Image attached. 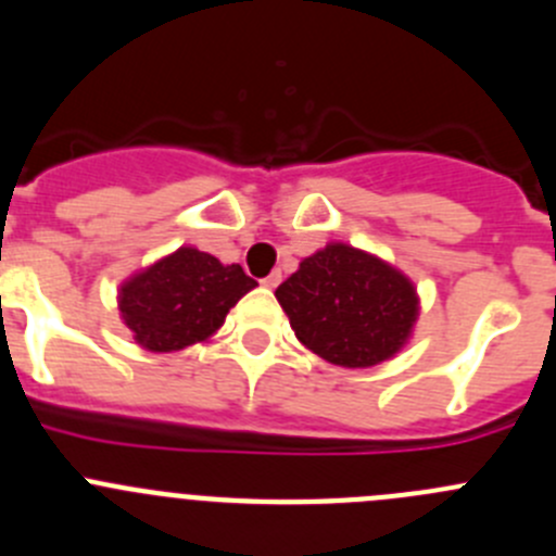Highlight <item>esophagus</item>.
I'll return each mask as SVG.
<instances>
[{"label":"esophagus","mask_w":556,"mask_h":556,"mask_svg":"<svg viewBox=\"0 0 556 556\" xmlns=\"http://www.w3.org/2000/svg\"><path fill=\"white\" fill-rule=\"evenodd\" d=\"M279 282H282V274H279V271H271L266 279H261L263 288H277Z\"/></svg>","instance_id":"34e87169"}]
</instances>
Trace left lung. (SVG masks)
<instances>
[{"mask_svg":"<svg viewBox=\"0 0 556 556\" xmlns=\"http://www.w3.org/2000/svg\"><path fill=\"white\" fill-rule=\"evenodd\" d=\"M295 337L328 364L366 369L393 358L418 317L413 282L380 257L328 244L277 288Z\"/></svg>","mask_w":556,"mask_h":556,"instance_id":"left-lung-1","label":"left lung"}]
</instances>
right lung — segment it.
Instances as JSON below:
<instances>
[{
  "label": "right lung",
  "instance_id": "obj_1",
  "mask_svg": "<svg viewBox=\"0 0 556 556\" xmlns=\"http://www.w3.org/2000/svg\"><path fill=\"white\" fill-rule=\"evenodd\" d=\"M255 285L239 263L223 266L208 252L181 247L122 285L118 312L141 348L174 353L212 337Z\"/></svg>",
  "mask_w": 556,
  "mask_h": 556
}]
</instances>
